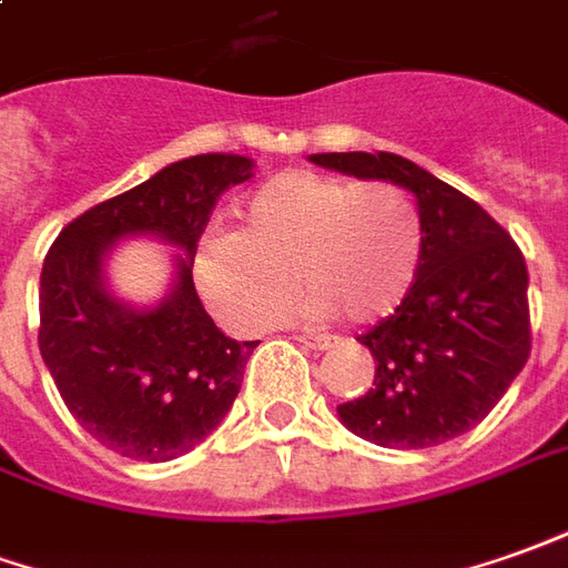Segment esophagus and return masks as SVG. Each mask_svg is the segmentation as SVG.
I'll return each mask as SVG.
<instances>
[{
    "instance_id": "34e87169",
    "label": "esophagus",
    "mask_w": 568,
    "mask_h": 568,
    "mask_svg": "<svg viewBox=\"0 0 568 568\" xmlns=\"http://www.w3.org/2000/svg\"><path fill=\"white\" fill-rule=\"evenodd\" d=\"M296 343H303V346H308V349H331L336 343V336L331 334H296Z\"/></svg>"
}]
</instances>
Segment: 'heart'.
Returning <instances> with one entry per match:
<instances>
[{"mask_svg": "<svg viewBox=\"0 0 568 568\" xmlns=\"http://www.w3.org/2000/svg\"><path fill=\"white\" fill-rule=\"evenodd\" d=\"M237 219V232L206 234L191 262L206 308L237 334L281 322L293 275L308 287L306 318L349 312L362 324L393 315L420 275V213L389 182L293 170L256 187Z\"/></svg>", "mask_w": 568, "mask_h": 568, "instance_id": "obj_1", "label": "heart"}]
</instances>
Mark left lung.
<instances>
[{"mask_svg":"<svg viewBox=\"0 0 568 568\" xmlns=\"http://www.w3.org/2000/svg\"><path fill=\"white\" fill-rule=\"evenodd\" d=\"M315 166L405 187L424 225V262L408 300L358 343L374 386L336 414L383 448H429L486 420L531 349L529 272L519 246L457 187L398 154H312Z\"/></svg>","mask_w":568,"mask_h":568,"instance_id":"1","label":"left lung"}]
</instances>
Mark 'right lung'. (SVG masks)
<instances>
[{
  "mask_svg": "<svg viewBox=\"0 0 568 568\" xmlns=\"http://www.w3.org/2000/svg\"><path fill=\"white\" fill-rule=\"evenodd\" d=\"M256 163L241 154L175 160L73 219L42 262L39 352L80 426L116 455L163 464L201 445L241 393L260 339L219 331L191 262L216 201ZM175 245L168 293L151 307L116 297L106 260L120 240Z\"/></svg>",
  "mask_w": 568,
  "mask_h": 568,
  "instance_id": "right-lung-1",
  "label": "right lung"
}]
</instances>
